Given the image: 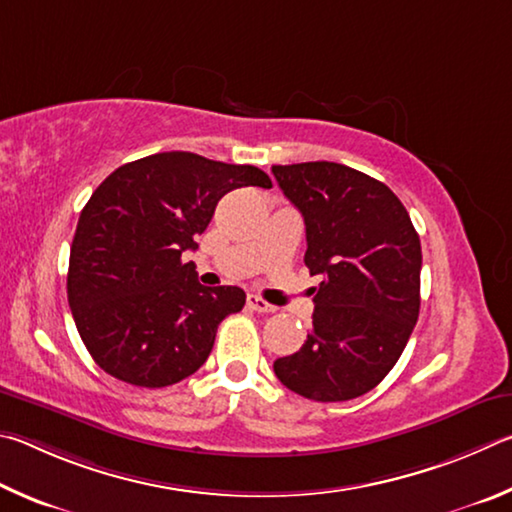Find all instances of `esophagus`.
<instances>
[{"instance_id": "34e87169", "label": "esophagus", "mask_w": 512, "mask_h": 512, "mask_svg": "<svg viewBox=\"0 0 512 512\" xmlns=\"http://www.w3.org/2000/svg\"><path fill=\"white\" fill-rule=\"evenodd\" d=\"M247 306H249L251 310H256V312H274V310H276V308L272 306V303H267L265 299L256 297V294H249V297H247Z\"/></svg>"}]
</instances>
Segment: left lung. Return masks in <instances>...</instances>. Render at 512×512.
Here are the masks:
<instances>
[{
    "label": "left lung",
    "instance_id": "left-lung-1",
    "mask_svg": "<svg viewBox=\"0 0 512 512\" xmlns=\"http://www.w3.org/2000/svg\"><path fill=\"white\" fill-rule=\"evenodd\" d=\"M306 222V267L321 276L306 344L274 373L317 402L364 396L405 351L420 310L423 251L387 184L335 161L272 166Z\"/></svg>",
    "mask_w": 512,
    "mask_h": 512
}]
</instances>
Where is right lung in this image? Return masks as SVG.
<instances>
[{"instance_id":"add662e5","label":"right lung","mask_w":512,"mask_h":512,"mask_svg":"<svg viewBox=\"0 0 512 512\" xmlns=\"http://www.w3.org/2000/svg\"><path fill=\"white\" fill-rule=\"evenodd\" d=\"M270 188L256 166L193 152H157L103 179L80 211L71 242L67 299L89 355L112 378L159 389L193 375L220 321L240 312L236 285L204 288L186 249H197L220 197Z\"/></svg>"}]
</instances>
